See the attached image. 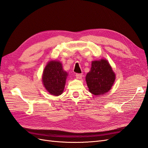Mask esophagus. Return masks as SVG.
Segmentation results:
<instances>
[{
    "label": "esophagus",
    "mask_w": 148,
    "mask_h": 148,
    "mask_svg": "<svg viewBox=\"0 0 148 148\" xmlns=\"http://www.w3.org/2000/svg\"><path fill=\"white\" fill-rule=\"evenodd\" d=\"M75 76H76V77H77V78H78V79H82V74H81V73H77L75 75Z\"/></svg>",
    "instance_id": "34e87169"
}]
</instances>
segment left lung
<instances>
[{
  "label": "left lung",
  "instance_id": "left-lung-1",
  "mask_svg": "<svg viewBox=\"0 0 148 148\" xmlns=\"http://www.w3.org/2000/svg\"><path fill=\"white\" fill-rule=\"evenodd\" d=\"M115 75L109 62L105 59L92 61L91 70L86 81L89 91L92 95H103L108 92L114 83Z\"/></svg>",
  "mask_w": 148,
  "mask_h": 148
}]
</instances>
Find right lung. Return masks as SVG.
<instances>
[{"mask_svg": "<svg viewBox=\"0 0 148 148\" xmlns=\"http://www.w3.org/2000/svg\"><path fill=\"white\" fill-rule=\"evenodd\" d=\"M67 75L60 62H49L43 71V84L51 95L59 96L64 91Z\"/></svg>", "mask_w": 148, "mask_h": 148, "instance_id": "right-lung-1", "label": "right lung"}]
</instances>
